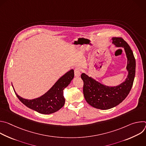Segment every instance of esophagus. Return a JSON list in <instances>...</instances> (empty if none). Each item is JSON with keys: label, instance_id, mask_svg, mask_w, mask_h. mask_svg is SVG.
<instances>
[{"label": "esophagus", "instance_id": "esophagus-1", "mask_svg": "<svg viewBox=\"0 0 146 146\" xmlns=\"http://www.w3.org/2000/svg\"><path fill=\"white\" fill-rule=\"evenodd\" d=\"M80 70L79 68H77L74 69V76L76 77H80Z\"/></svg>", "mask_w": 146, "mask_h": 146}]
</instances>
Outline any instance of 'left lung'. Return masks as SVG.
Returning <instances> with one entry per match:
<instances>
[{"label": "left lung", "instance_id": "obj_1", "mask_svg": "<svg viewBox=\"0 0 146 146\" xmlns=\"http://www.w3.org/2000/svg\"><path fill=\"white\" fill-rule=\"evenodd\" d=\"M111 40L115 47L123 48L126 54L128 76L125 81L118 86L110 87L102 84L86 73L81 76L84 82L83 94L86 100L91 106L101 110L114 108L125 99L132 88L135 76L136 60L131 47L122 38L113 37Z\"/></svg>", "mask_w": 146, "mask_h": 146}]
</instances>
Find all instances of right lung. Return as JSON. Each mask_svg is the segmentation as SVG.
<instances>
[{
	"label": "right lung",
	"instance_id": "1",
	"mask_svg": "<svg viewBox=\"0 0 146 146\" xmlns=\"http://www.w3.org/2000/svg\"><path fill=\"white\" fill-rule=\"evenodd\" d=\"M73 78L74 70L71 69L60 77L44 95L33 99L21 97L15 92L13 85L12 86L17 98L27 107L41 114H50L58 111L65 105L63 91L70 84Z\"/></svg>",
	"mask_w": 146,
	"mask_h": 146
}]
</instances>
